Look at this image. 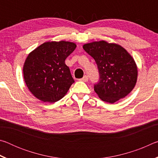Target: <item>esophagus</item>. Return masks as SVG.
I'll return each instance as SVG.
<instances>
[{"label": "esophagus", "instance_id": "obj_1", "mask_svg": "<svg viewBox=\"0 0 158 158\" xmlns=\"http://www.w3.org/2000/svg\"><path fill=\"white\" fill-rule=\"evenodd\" d=\"M88 80H89V77H88V76H86V75H85L84 77H83V78H81V79H79V81H84V82H86Z\"/></svg>", "mask_w": 158, "mask_h": 158}]
</instances>
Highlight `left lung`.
<instances>
[{"instance_id": "left-lung-1", "label": "left lung", "mask_w": 158, "mask_h": 158, "mask_svg": "<svg viewBox=\"0 0 158 158\" xmlns=\"http://www.w3.org/2000/svg\"><path fill=\"white\" fill-rule=\"evenodd\" d=\"M83 48L97 64L100 77L94 90L102 100L113 104L132 91L137 82V68L124 48L105 41L85 44Z\"/></svg>"}]
</instances>
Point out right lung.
<instances>
[{
	"instance_id": "1",
	"label": "right lung",
	"mask_w": 158,
	"mask_h": 158,
	"mask_svg": "<svg viewBox=\"0 0 158 158\" xmlns=\"http://www.w3.org/2000/svg\"><path fill=\"white\" fill-rule=\"evenodd\" d=\"M75 48L73 42H48L28 56L23 66V77L35 97L50 103L64 97L74 82L65 60Z\"/></svg>"
}]
</instances>
